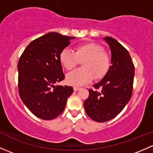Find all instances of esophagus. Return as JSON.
I'll return each mask as SVG.
<instances>
[{
  "label": "esophagus",
  "instance_id": "obj_1",
  "mask_svg": "<svg viewBox=\"0 0 153 153\" xmlns=\"http://www.w3.org/2000/svg\"><path fill=\"white\" fill-rule=\"evenodd\" d=\"M73 89H74V91H78V90H79L80 89H81V88L79 87V86H75L73 87Z\"/></svg>",
  "mask_w": 153,
  "mask_h": 153
}]
</instances>
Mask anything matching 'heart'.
I'll use <instances>...</instances> for the list:
<instances>
[{"mask_svg": "<svg viewBox=\"0 0 153 153\" xmlns=\"http://www.w3.org/2000/svg\"><path fill=\"white\" fill-rule=\"evenodd\" d=\"M62 65L67 70H71L82 61L83 68L69 72L67 81L69 84L84 85L95 79H101L107 74L111 66V58L102 46L95 43L78 44L75 52L71 49H63L59 55Z\"/></svg>", "mask_w": 153, "mask_h": 153, "instance_id": "obj_1", "label": "heart"}]
</instances>
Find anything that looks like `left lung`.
I'll return each instance as SVG.
<instances>
[{"label":"left lung","instance_id":"8db88e82","mask_svg":"<svg viewBox=\"0 0 153 153\" xmlns=\"http://www.w3.org/2000/svg\"><path fill=\"white\" fill-rule=\"evenodd\" d=\"M104 40L111 49L109 70L101 81L89 89L84 103L86 113L97 122H106L116 117L130 100L133 88L135 67L129 53L115 38Z\"/></svg>","mask_w":153,"mask_h":153}]
</instances>
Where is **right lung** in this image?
I'll list each match as a JSON object with an SVG mask.
<instances>
[{
  "label": "right lung",
  "mask_w": 153,
  "mask_h": 153,
  "mask_svg": "<svg viewBox=\"0 0 153 153\" xmlns=\"http://www.w3.org/2000/svg\"><path fill=\"white\" fill-rule=\"evenodd\" d=\"M73 37L49 32L32 41L18 63V92L33 115L52 120L62 113L72 86H55L65 78L59 59Z\"/></svg>",
  "instance_id": "obj_1"
}]
</instances>
